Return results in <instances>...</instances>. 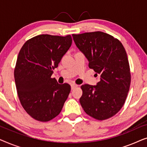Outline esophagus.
Returning a JSON list of instances; mask_svg holds the SVG:
<instances>
[{
  "label": "esophagus",
  "mask_w": 147,
  "mask_h": 147,
  "mask_svg": "<svg viewBox=\"0 0 147 147\" xmlns=\"http://www.w3.org/2000/svg\"><path fill=\"white\" fill-rule=\"evenodd\" d=\"M78 85H76L75 84H72L71 85V90H74V88H76V87H78Z\"/></svg>",
  "instance_id": "obj_1"
}]
</instances>
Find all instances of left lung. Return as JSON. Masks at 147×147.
I'll use <instances>...</instances> for the list:
<instances>
[{
    "label": "left lung",
    "instance_id": "obj_1",
    "mask_svg": "<svg viewBox=\"0 0 147 147\" xmlns=\"http://www.w3.org/2000/svg\"><path fill=\"white\" fill-rule=\"evenodd\" d=\"M76 45L89 61L100 81L81 86L80 99L85 112L103 120L117 114L123 106L130 85V66L119 40L101 31L72 35Z\"/></svg>",
    "mask_w": 147,
    "mask_h": 147
}]
</instances>
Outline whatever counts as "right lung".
<instances>
[{
    "label": "right lung",
    "instance_id": "1",
    "mask_svg": "<svg viewBox=\"0 0 147 147\" xmlns=\"http://www.w3.org/2000/svg\"><path fill=\"white\" fill-rule=\"evenodd\" d=\"M71 43V35H40L20 50L14 71L16 88L22 106L34 119L49 121L61 111L71 86L51 76Z\"/></svg>",
    "mask_w": 147,
    "mask_h": 147
}]
</instances>
